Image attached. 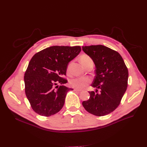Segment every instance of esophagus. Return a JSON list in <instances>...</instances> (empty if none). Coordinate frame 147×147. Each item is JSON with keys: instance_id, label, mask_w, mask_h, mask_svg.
<instances>
[{"instance_id": "esophagus-1", "label": "esophagus", "mask_w": 147, "mask_h": 147, "mask_svg": "<svg viewBox=\"0 0 147 147\" xmlns=\"http://www.w3.org/2000/svg\"><path fill=\"white\" fill-rule=\"evenodd\" d=\"M74 91H76V92H81V91H82V90H80V89H74Z\"/></svg>"}]
</instances>
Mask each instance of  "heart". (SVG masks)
I'll use <instances>...</instances> for the list:
<instances>
[{
    "mask_svg": "<svg viewBox=\"0 0 147 147\" xmlns=\"http://www.w3.org/2000/svg\"><path fill=\"white\" fill-rule=\"evenodd\" d=\"M90 60H92L91 58L86 55H84L80 58V61L83 65L87 61ZM90 82L91 79L88 77H76L70 80L69 84L75 89H82L86 88Z\"/></svg>",
    "mask_w": 147,
    "mask_h": 147,
    "instance_id": "obj_1",
    "label": "heart"
}]
</instances>
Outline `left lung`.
Masks as SVG:
<instances>
[{
    "label": "left lung",
    "mask_w": 147,
    "mask_h": 147,
    "mask_svg": "<svg viewBox=\"0 0 147 147\" xmlns=\"http://www.w3.org/2000/svg\"><path fill=\"white\" fill-rule=\"evenodd\" d=\"M82 50L95 64V76L91 86L96 88V92H89V99L82 105L89 113L104 116L119 105L127 87L128 69L120 54L107 46H85Z\"/></svg>",
    "instance_id": "8db88e82"
}]
</instances>
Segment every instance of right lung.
Instances as JSON below:
<instances>
[{
	"instance_id": "obj_1",
	"label": "right lung",
	"mask_w": 147,
	"mask_h": 147,
	"mask_svg": "<svg viewBox=\"0 0 147 147\" xmlns=\"http://www.w3.org/2000/svg\"><path fill=\"white\" fill-rule=\"evenodd\" d=\"M80 51L79 46H53L31 59L24 74L25 92L36 113L48 117L63 107L67 93L73 89L63 85L67 80L62 76H65L68 63Z\"/></svg>"
}]
</instances>
